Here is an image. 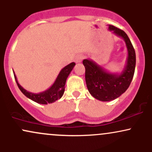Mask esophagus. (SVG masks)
I'll list each match as a JSON object with an SVG mask.
<instances>
[{"label":"esophagus","mask_w":152,"mask_h":152,"mask_svg":"<svg viewBox=\"0 0 152 152\" xmlns=\"http://www.w3.org/2000/svg\"><path fill=\"white\" fill-rule=\"evenodd\" d=\"M83 59V55H77L76 57H75V62H76V63H81Z\"/></svg>","instance_id":"obj_1"}]
</instances>
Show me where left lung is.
<instances>
[{
  "mask_svg": "<svg viewBox=\"0 0 152 152\" xmlns=\"http://www.w3.org/2000/svg\"><path fill=\"white\" fill-rule=\"evenodd\" d=\"M109 30L122 38L128 52L126 64L120 74L110 73L91 59H84L85 79L87 88L92 96L102 102H110L119 97L129 86L136 66V53L132 42L126 33L109 25Z\"/></svg>",
  "mask_w": 152,
  "mask_h": 152,
  "instance_id": "left-lung-1",
  "label": "left lung"
}]
</instances>
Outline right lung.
I'll return each instance as SVG.
<instances>
[{
	"mask_svg": "<svg viewBox=\"0 0 152 152\" xmlns=\"http://www.w3.org/2000/svg\"><path fill=\"white\" fill-rule=\"evenodd\" d=\"M75 65H76V64L74 62H72L70 64H69V65L65 66L60 71L53 84L48 89L38 94L31 93V92L28 91L25 88H23L18 83L15 73H13V74H14L15 81H16L19 89L21 91L22 93L26 97L31 99V100L34 101L35 102L38 103V104H50V103L55 102L56 101L61 98L62 96L64 95V91H65L66 79H67L69 75L70 74L71 71L73 70Z\"/></svg>",
	"mask_w": 152,
	"mask_h": 152,
	"instance_id": "1",
	"label": "right lung"
}]
</instances>
